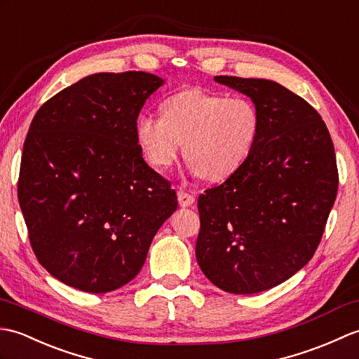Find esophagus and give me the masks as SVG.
<instances>
[{
    "mask_svg": "<svg viewBox=\"0 0 359 359\" xmlns=\"http://www.w3.org/2000/svg\"><path fill=\"white\" fill-rule=\"evenodd\" d=\"M178 203H180L181 207H189V205H192L195 203V196L184 192V190H180V192H178Z\"/></svg>",
    "mask_w": 359,
    "mask_h": 359,
    "instance_id": "1",
    "label": "esophagus"
}]
</instances>
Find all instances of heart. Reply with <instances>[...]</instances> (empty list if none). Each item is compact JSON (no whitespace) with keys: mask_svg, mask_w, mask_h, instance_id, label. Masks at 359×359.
Instances as JSON below:
<instances>
[{"mask_svg":"<svg viewBox=\"0 0 359 359\" xmlns=\"http://www.w3.org/2000/svg\"><path fill=\"white\" fill-rule=\"evenodd\" d=\"M261 114L250 98L201 89L172 95L161 104V116L142 114L135 124L150 165L167 169L182 142L190 170L207 181H224L240 170L257 146Z\"/></svg>","mask_w":359,"mask_h":359,"instance_id":"b5f03b06","label":"heart"}]
</instances>
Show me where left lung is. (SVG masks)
<instances>
[{
  "label": "left lung",
  "instance_id": "obj_1",
  "mask_svg": "<svg viewBox=\"0 0 359 359\" xmlns=\"http://www.w3.org/2000/svg\"><path fill=\"white\" fill-rule=\"evenodd\" d=\"M258 106L249 159L198 198L196 259L221 290L250 294L289 280L313 257L338 192L335 147L321 115L269 79L215 76Z\"/></svg>",
  "mask_w": 359,
  "mask_h": 359
}]
</instances>
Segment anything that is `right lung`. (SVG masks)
I'll return each instance as SVG.
<instances>
[{"label": "right lung", "mask_w": 359, "mask_h": 359, "mask_svg": "<svg viewBox=\"0 0 359 359\" xmlns=\"http://www.w3.org/2000/svg\"><path fill=\"white\" fill-rule=\"evenodd\" d=\"M161 84L146 72L90 75L32 119L18 201L39 264L70 287L106 293L132 281L177 210V192L142 159L135 132Z\"/></svg>", "instance_id": "obj_1"}]
</instances>
